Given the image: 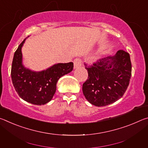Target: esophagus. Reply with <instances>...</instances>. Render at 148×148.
<instances>
[{
  "label": "esophagus",
  "instance_id": "obj_1",
  "mask_svg": "<svg viewBox=\"0 0 148 148\" xmlns=\"http://www.w3.org/2000/svg\"><path fill=\"white\" fill-rule=\"evenodd\" d=\"M82 66V61L79 58H76L74 60V69L78 68Z\"/></svg>",
  "mask_w": 148,
  "mask_h": 148
}]
</instances>
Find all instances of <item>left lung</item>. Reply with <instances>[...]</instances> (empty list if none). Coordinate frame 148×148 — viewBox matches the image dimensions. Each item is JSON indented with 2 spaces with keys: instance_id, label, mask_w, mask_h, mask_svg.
Here are the masks:
<instances>
[{
  "instance_id": "obj_1",
  "label": "left lung",
  "mask_w": 148,
  "mask_h": 148,
  "mask_svg": "<svg viewBox=\"0 0 148 148\" xmlns=\"http://www.w3.org/2000/svg\"><path fill=\"white\" fill-rule=\"evenodd\" d=\"M84 64L88 78L83 84L85 97L96 106H105L121 98L129 85L132 65L129 53L120 49L114 57Z\"/></svg>"
}]
</instances>
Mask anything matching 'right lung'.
Listing matches in <instances>:
<instances>
[{"mask_svg": "<svg viewBox=\"0 0 148 148\" xmlns=\"http://www.w3.org/2000/svg\"><path fill=\"white\" fill-rule=\"evenodd\" d=\"M25 40L15 51L11 69L12 84L24 101L36 105L45 104L53 98L57 81L73 70L74 64H56L46 71L37 72L27 69L22 64L21 47Z\"/></svg>", "mask_w": 148, "mask_h": 148, "instance_id": "add662e5", "label": "right lung"}]
</instances>
